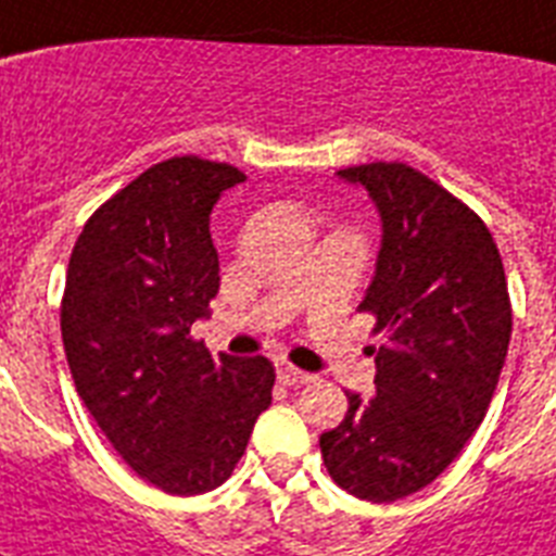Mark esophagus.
Wrapping results in <instances>:
<instances>
[{
    "label": "esophagus",
    "instance_id": "34e87169",
    "mask_svg": "<svg viewBox=\"0 0 556 556\" xmlns=\"http://www.w3.org/2000/svg\"><path fill=\"white\" fill-rule=\"evenodd\" d=\"M277 376H279V381H282V384H288V387L307 384V381L314 379L311 372H305V370H300V367L288 365V362H279V365H277Z\"/></svg>",
    "mask_w": 556,
    "mask_h": 556
}]
</instances>
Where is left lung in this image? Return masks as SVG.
Masks as SVG:
<instances>
[{
	"label": "left lung",
	"mask_w": 556,
	"mask_h": 556,
	"mask_svg": "<svg viewBox=\"0 0 556 556\" xmlns=\"http://www.w3.org/2000/svg\"><path fill=\"white\" fill-rule=\"evenodd\" d=\"M381 214L376 277L358 311L384 342L376 395L348 393L321 432L330 478L353 497L393 503L444 472L486 418L511 339V302L492 231L455 194L407 163L336 172Z\"/></svg>",
	"instance_id": "8db88e82"
}]
</instances>
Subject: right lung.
Segmentation results:
<instances>
[{"label":"right lung","mask_w":556,"mask_h":556,"mask_svg":"<svg viewBox=\"0 0 556 556\" xmlns=\"http://www.w3.org/2000/svg\"><path fill=\"white\" fill-rule=\"evenodd\" d=\"M237 166L169 157L84 223L67 265L62 342L76 390L121 458L166 494L226 483L270 407L265 356L214 358L191 339L220 291L208 214Z\"/></svg>","instance_id":"right-lung-1"}]
</instances>
